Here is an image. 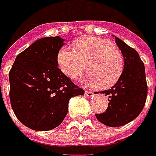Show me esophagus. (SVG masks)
I'll list each match as a JSON object with an SVG mask.
<instances>
[{"label": "esophagus", "mask_w": 156, "mask_h": 156, "mask_svg": "<svg viewBox=\"0 0 156 156\" xmlns=\"http://www.w3.org/2000/svg\"><path fill=\"white\" fill-rule=\"evenodd\" d=\"M85 96L87 97V98H92L93 96H94V94H93V92H91V91H85Z\"/></svg>", "instance_id": "34e87169"}]
</instances>
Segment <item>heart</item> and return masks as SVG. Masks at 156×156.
Instances as JSON below:
<instances>
[{
    "instance_id": "b5f03b06",
    "label": "heart",
    "mask_w": 156,
    "mask_h": 156,
    "mask_svg": "<svg viewBox=\"0 0 156 156\" xmlns=\"http://www.w3.org/2000/svg\"><path fill=\"white\" fill-rule=\"evenodd\" d=\"M76 50L63 46L58 51L57 64L70 79H76L86 69L84 82L91 87L109 89L120 79L124 58L112 41L99 37H82L75 42ZM88 66H87V64Z\"/></svg>"
}]
</instances>
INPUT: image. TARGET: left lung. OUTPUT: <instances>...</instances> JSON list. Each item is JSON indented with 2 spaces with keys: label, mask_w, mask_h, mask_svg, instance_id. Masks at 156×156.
<instances>
[{
  "label": "left lung",
  "mask_w": 156,
  "mask_h": 156,
  "mask_svg": "<svg viewBox=\"0 0 156 156\" xmlns=\"http://www.w3.org/2000/svg\"><path fill=\"white\" fill-rule=\"evenodd\" d=\"M113 37L124 57V71L114 86L101 92L108 96L110 103L106 112L96 114V117L107 126L118 127L130 123L141 112L147 99V86L144 63L138 52L120 38Z\"/></svg>",
  "instance_id": "left-lung-1"
}]
</instances>
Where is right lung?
Returning a JSON list of instances; mask_svg holds the SVG:
<instances>
[{
  "instance_id": "1",
  "label": "right lung",
  "mask_w": 156,
  "mask_h": 156,
  "mask_svg": "<svg viewBox=\"0 0 156 156\" xmlns=\"http://www.w3.org/2000/svg\"><path fill=\"white\" fill-rule=\"evenodd\" d=\"M60 37L36 40L19 53L9 71V98L18 120L35 131L57 127L68 111V102L84 90L58 69L57 54L65 44Z\"/></svg>"
}]
</instances>
